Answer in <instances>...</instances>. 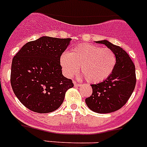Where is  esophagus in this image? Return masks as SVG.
<instances>
[{"mask_svg":"<svg viewBox=\"0 0 147 147\" xmlns=\"http://www.w3.org/2000/svg\"><path fill=\"white\" fill-rule=\"evenodd\" d=\"M73 83H74V85H75V86H77V87H80V86H81V84L78 83V82H76V81H73Z\"/></svg>","mask_w":147,"mask_h":147,"instance_id":"34e87169","label":"esophagus"}]
</instances>
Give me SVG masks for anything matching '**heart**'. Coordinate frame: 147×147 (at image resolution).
I'll return each instance as SVG.
<instances>
[{"instance_id": "heart-1", "label": "heart", "mask_w": 147, "mask_h": 147, "mask_svg": "<svg viewBox=\"0 0 147 147\" xmlns=\"http://www.w3.org/2000/svg\"><path fill=\"white\" fill-rule=\"evenodd\" d=\"M117 57L111 49L92 44H81L74 48L69 54L60 57V65L64 75L70 78L81 73L87 82L100 83L113 72Z\"/></svg>"}]
</instances>
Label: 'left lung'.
Wrapping results in <instances>:
<instances>
[{
    "mask_svg": "<svg viewBox=\"0 0 147 147\" xmlns=\"http://www.w3.org/2000/svg\"><path fill=\"white\" fill-rule=\"evenodd\" d=\"M114 52L117 63L113 72L101 83L91 84L92 93L85 99L91 111L108 113L120 109L129 100L136 84L135 66L129 55L119 46L108 40L96 41Z\"/></svg>",
    "mask_w": 147,
    "mask_h": 147,
    "instance_id": "left-lung-1",
    "label": "left lung"
}]
</instances>
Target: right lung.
<instances>
[{"instance_id":"obj_1","label":"right lung","mask_w":147,"mask_h":147,"mask_svg":"<svg viewBox=\"0 0 147 147\" xmlns=\"http://www.w3.org/2000/svg\"><path fill=\"white\" fill-rule=\"evenodd\" d=\"M71 39L42 36L26 43L15 55L10 81L18 100L32 111H55L74 84L62 74L60 56Z\"/></svg>"}]
</instances>
